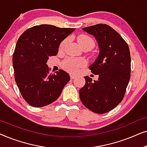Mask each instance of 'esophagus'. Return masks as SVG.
<instances>
[{"label": "esophagus", "instance_id": "obj_1", "mask_svg": "<svg viewBox=\"0 0 147 147\" xmlns=\"http://www.w3.org/2000/svg\"><path fill=\"white\" fill-rule=\"evenodd\" d=\"M76 78V76L73 75V74H70V78H71V80H73V79H75Z\"/></svg>", "mask_w": 147, "mask_h": 147}]
</instances>
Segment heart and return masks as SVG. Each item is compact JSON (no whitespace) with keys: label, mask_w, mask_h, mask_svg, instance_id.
Here are the masks:
<instances>
[{"label":"heart","mask_w":147,"mask_h":147,"mask_svg":"<svg viewBox=\"0 0 147 147\" xmlns=\"http://www.w3.org/2000/svg\"><path fill=\"white\" fill-rule=\"evenodd\" d=\"M78 43L80 45L82 46L88 45V44H92L94 45V42L93 39L89 36L86 35H81L78 38ZM67 39H66L61 42L59 45V49L62 50L65 47ZM86 65V60L83 58H75V57H69L66 59L65 61L62 63V67L66 71L70 72V73H76L79 70L84 67Z\"/></svg>","instance_id":"1"}]
</instances>
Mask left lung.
I'll list each match as a JSON object with an SVG mask.
<instances>
[{"label": "left lung", "mask_w": 147, "mask_h": 147, "mask_svg": "<svg viewBox=\"0 0 147 147\" xmlns=\"http://www.w3.org/2000/svg\"><path fill=\"white\" fill-rule=\"evenodd\" d=\"M96 38L100 53L89 68L97 81L85 76L80 90L82 104L93 112L104 114L113 110L123 99L130 78V54L128 44L119 33L106 24L83 29Z\"/></svg>", "instance_id": "1"}]
</instances>
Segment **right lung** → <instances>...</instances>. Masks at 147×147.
Instances as JSON below:
<instances>
[{"label":"right lung","instance_id":"obj_1","mask_svg":"<svg viewBox=\"0 0 147 147\" xmlns=\"http://www.w3.org/2000/svg\"><path fill=\"white\" fill-rule=\"evenodd\" d=\"M75 31L40 25L29 28L18 39L13 55L15 82L22 96L29 105L43 107L59 97L69 75L62 69L49 74V57L58 53L61 42Z\"/></svg>","mask_w":147,"mask_h":147}]
</instances>
